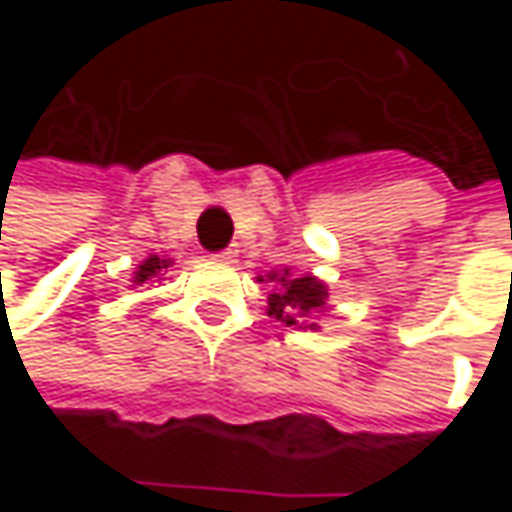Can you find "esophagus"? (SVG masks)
<instances>
[{
  "label": "esophagus",
  "mask_w": 512,
  "mask_h": 512,
  "mask_svg": "<svg viewBox=\"0 0 512 512\" xmlns=\"http://www.w3.org/2000/svg\"><path fill=\"white\" fill-rule=\"evenodd\" d=\"M219 260H225V263H234L237 260V249H225V252H219Z\"/></svg>",
  "instance_id": "obj_1"
}]
</instances>
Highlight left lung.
<instances>
[{
  "instance_id": "1",
  "label": "left lung",
  "mask_w": 512,
  "mask_h": 512,
  "mask_svg": "<svg viewBox=\"0 0 512 512\" xmlns=\"http://www.w3.org/2000/svg\"><path fill=\"white\" fill-rule=\"evenodd\" d=\"M266 278L278 284L269 293V317H275L287 326H296V329H320L314 323V314L323 311L326 299H329V290L323 281H317L314 275L296 278V275H290V269L272 272Z\"/></svg>"
}]
</instances>
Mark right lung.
Returning a JSON list of instances; mask_svg holds the SVG:
<instances>
[{"label": "right lung", "mask_w": 512, "mask_h": 512, "mask_svg": "<svg viewBox=\"0 0 512 512\" xmlns=\"http://www.w3.org/2000/svg\"><path fill=\"white\" fill-rule=\"evenodd\" d=\"M168 266H171V260H168V257H159V255L145 257V260L139 263V269L133 272V284H148L151 278H159V272H162V269H168Z\"/></svg>", "instance_id": "add662e5"}]
</instances>
